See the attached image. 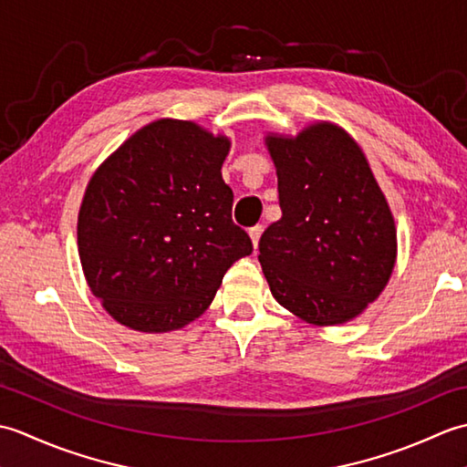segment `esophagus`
<instances>
[{"instance_id": "esophagus-1", "label": "esophagus", "mask_w": 467, "mask_h": 467, "mask_svg": "<svg viewBox=\"0 0 467 467\" xmlns=\"http://www.w3.org/2000/svg\"><path fill=\"white\" fill-rule=\"evenodd\" d=\"M249 234H251V241H253V246L256 249V246H259V241H261V234H263V226L261 224H254L251 231H249Z\"/></svg>"}]
</instances>
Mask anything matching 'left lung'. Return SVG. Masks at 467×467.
<instances>
[{"instance_id":"obj_1","label":"left lung","mask_w":467,"mask_h":467,"mask_svg":"<svg viewBox=\"0 0 467 467\" xmlns=\"http://www.w3.org/2000/svg\"><path fill=\"white\" fill-rule=\"evenodd\" d=\"M283 216L261 236L259 261L279 305L313 325L359 315L395 265V224L361 148L333 124L266 136Z\"/></svg>"}]
</instances>
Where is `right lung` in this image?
Wrapping results in <instances>:
<instances>
[{
    "label": "right lung",
    "instance_id": "add662e5",
    "mask_svg": "<svg viewBox=\"0 0 467 467\" xmlns=\"http://www.w3.org/2000/svg\"><path fill=\"white\" fill-rule=\"evenodd\" d=\"M228 148L224 136L164 118L92 176L78 251L92 293L118 323L142 333L181 329L208 309L231 265L253 253L221 174Z\"/></svg>",
    "mask_w": 467,
    "mask_h": 467
}]
</instances>
